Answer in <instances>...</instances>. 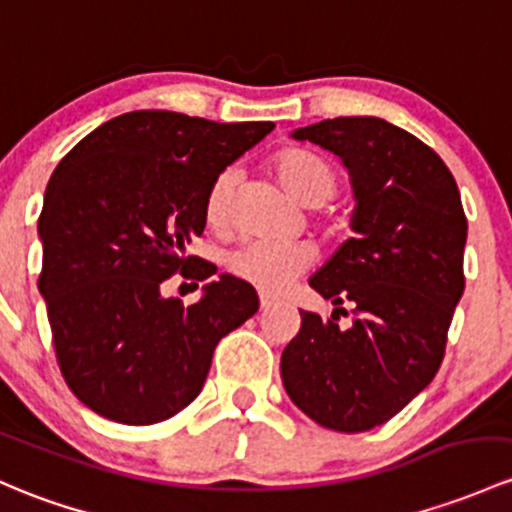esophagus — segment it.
Masks as SVG:
<instances>
[{
	"instance_id": "obj_1",
	"label": "esophagus",
	"mask_w": 512,
	"mask_h": 512,
	"mask_svg": "<svg viewBox=\"0 0 512 512\" xmlns=\"http://www.w3.org/2000/svg\"><path fill=\"white\" fill-rule=\"evenodd\" d=\"M272 306H277V299H274L272 294L260 292V309L267 311V309H272Z\"/></svg>"
}]
</instances>
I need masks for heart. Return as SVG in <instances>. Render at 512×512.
Returning <instances> with one entry per match:
<instances>
[{"mask_svg":"<svg viewBox=\"0 0 512 512\" xmlns=\"http://www.w3.org/2000/svg\"><path fill=\"white\" fill-rule=\"evenodd\" d=\"M272 171L279 184L284 186V191L309 208L324 206L338 191V176L333 166L319 154L306 152V149H282L272 159ZM235 181H238V176L233 169L220 171L213 179L206 198V213L211 223H228ZM309 265V247L267 240H245L225 255V267L235 277L257 289H265V292H277V289L287 287L294 277L309 270Z\"/></svg>","mask_w":512,"mask_h":512,"instance_id":"1","label":"heart"}]
</instances>
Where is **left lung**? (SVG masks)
<instances>
[{"mask_svg":"<svg viewBox=\"0 0 512 512\" xmlns=\"http://www.w3.org/2000/svg\"><path fill=\"white\" fill-rule=\"evenodd\" d=\"M336 154L353 186V238L309 279L336 306L301 311L282 353V383L333 432L385 424L437 375L464 294L469 235L454 176L434 149L380 117H336L292 132ZM352 306L354 324L337 326Z\"/></svg>","mask_w":512,"mask_h":512,"instance_id":"left-lung-1","label":"left lung"}]
</instances>
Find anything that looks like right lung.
<instances>
[{"mask_svg": "<svg viewBox=\"0 0 512 512\" xmlns=\"http://www.w3.org/2000/svg\"><path fill=\"white\" fill-rule=\"evenodd\" d=\"M272 129L125 112L53 171L39 218V292L63 378L100 417L132 427L174 417L203 390L220 338L260 309L255 289L230 274L191 306L164 297L161 284L176 272L213 277L211 262L186 257L206 228L208 188Z\"/></svg>", "mask_w": 512, "mask_h": 512, "instance_id": "add662e5", "label": "right lung"}]
</instances>
